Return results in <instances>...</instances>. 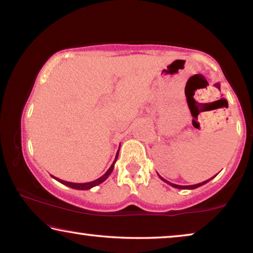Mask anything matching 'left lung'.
Instances as JSON below:
<instances>
[{
  "mask_svg": "<svg viewBox=\"0 0 253 253\" xmlns=\"http://www.w3.org/2000/svg\"><path fill=\"white\" fill-rule=\"evenodd\" d=\"M158 176H160V175H158ZM161 177V179H163V181H164L165 183H168L169 185H170V186H173V187H175V188H181V190H194V188H196V187H200V186H202V185H204V184H207L209 181H211V179L214 177H211L210 179H207V181H204V182H202V183H199V184H194V185H186V186H183V185H177V184H173V183H170V182H169V181H166V179H164L163 178L162 176H160Z\"/></svg>",
  "mask_w": 253,
  "mask_h": 253,
  "instance_id": "1",
  "label": "left lung"
}]
</instances>
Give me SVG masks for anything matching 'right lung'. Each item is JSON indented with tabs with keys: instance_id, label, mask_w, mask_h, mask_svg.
I'll use <instances>...</instances> for the list:
<instances>
[{
	"instance_id": "obj_1",
	"label": "right lung",
	"mask_w": 253,
	"mask_h": 253,
	"mask_svg": "<svg viewBox=\"0 0 253 253\" xmlns=\"http://www.w3.org/2000/svg\"><path fill=\"white\" fill-rule=\"evenodd\" d=\"M118 153H119V149H118V152H117V154H116V157H115V161L113 162V164H111V166H110V168H109V169L107 170V172H106L104 175H102L101 177L97 178V179H95V181H92V182H88V183H72V182L62 181V179H60V178L54 177V176H52V175H51V176H52L54 179H57L58 182L62 183L63 185H66V186H69V187H71V188H75V190H83V191H85V190H90L91 187H93V186H97V185H99V184H101L102 182L106 181V179L108 178V176H109V175L111 174V172H113V169H114V166H115V163H116V161H117Z\"/></svg>"
}]
</instances>
